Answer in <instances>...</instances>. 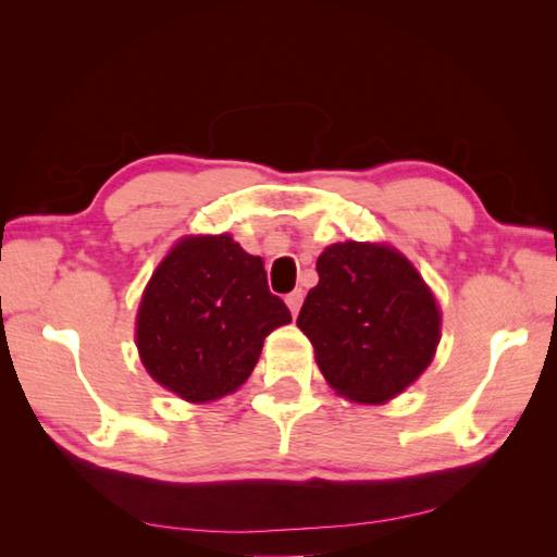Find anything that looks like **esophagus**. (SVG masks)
Returning <instances> with one entry per match:
<instances>
[{
  "label": "esophagus",
  "mask_w": 557,
  "mask_h": 557,
  "mask_svg": "<svg viewBox=\"0 0 557 557\" xmlns=\"http://www.w3.org/2000/svg\"><path fill=\"white\" fill-rule=\"evenodd\" d=\"M285 301H287V306H289L292 315H297L299 309H301V304H304V292H301V289H294L292 294H287Z\"/></svg>",
  "instance_id": "34e87169"
}]
</instances>
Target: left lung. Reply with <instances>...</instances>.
<instances>
[{
    "label": "left lung",
    "instance_id": "8db88e82",
    "mask_svg": "<svg viewBox=\"0 0 557 557\" xmlns=\"http://www.w3.org/2000/svg\"><path fill=\"white\" fill-rule=\"evenodd\" d=\"M318 285L297 325L335 395L385 405L429 369L443 313L411 260L387 242H337L318 256Z\"/></svg>",
    "mask_w": 557,
    "mask_h": 557
}]
</instances>
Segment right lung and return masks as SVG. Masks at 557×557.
Wrapping results in <instances>:
<instances>
[{
	"mask_svg": "<svg viewBox=\"0 0 557 557\" xmlns=\"http://www.w3.org/2000/svg\"><path fill=\"white\" fill-rule=\"evenodd\" d=\"M292 313L268 289L265 263L232 234H184L152 270L136 311L148 375L191 405L236 393L263 342Z\"/></svg>",
	"mask_w": 557,
	"mask_h": 557,
	"instance_id": "right-lung-1",
	"label": "right lung"
}]
</instances>
